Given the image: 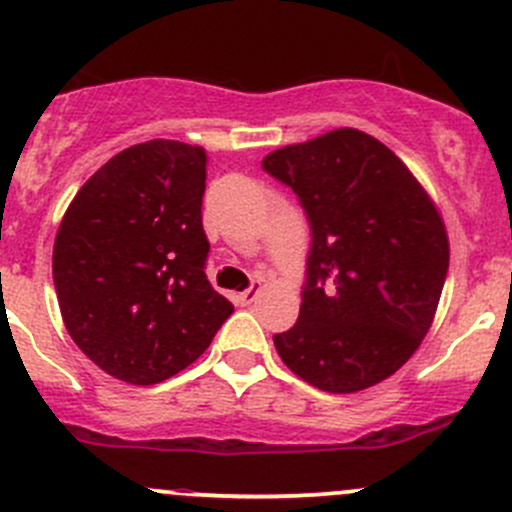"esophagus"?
<instances>
[{"label":"esophagus","mask_w":512,"mask_h":512,"mask_svg":"<svg viewBox=\"0 0 512 512\" xmlns=\"http://www.w3.org/2000/svg\"><path fill=\"white\" fill-rule=\"evenodd\" d=\"M257 292H260V282H252V285H250V287H247V289H245V292L235 294V302H237V304H240V307H247V304H252V302H255Z\"/></svg>","instance_id":"esophagus-1"}]
</instances>
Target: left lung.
<instances>
[{
    "label": "left lung",
    "instance_id": "left-lung-1",
    "mask_svg": "<svg viewBox=\"0 0 512 512\" xmlns=\"http://www.w3.org/2000/svg\"><path fill=\"white\" fill-rule=\"evenodd\" d=\"M312 230L297 324L275 334L307 384L354 394L389 379L426 337L448 272L436 205L394 151L356 128L272 151Z\"/></svg>",
    "mask_w": 512,
    "mask_h": 512
}]
</instances>
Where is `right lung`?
Masks as SVG:
<instances>
[{
	"instance_id": "right-lung-1",
	"label": "right lung",
	"mask_w": 512,
	"mask_h": 512,
	"mask_svg": "<svg viewBox=\"0 0 512 512\" xmlns=\"http://www.w3.org/2000/svg\"><path fill=\"white\" fill-rule=\"evenodd\" d=\"M200 146L138 143L76 193L54 242L66 332L126 384L151 386L193 364L232 314L205 277Z\"/></svg>"
}]
</instances>
